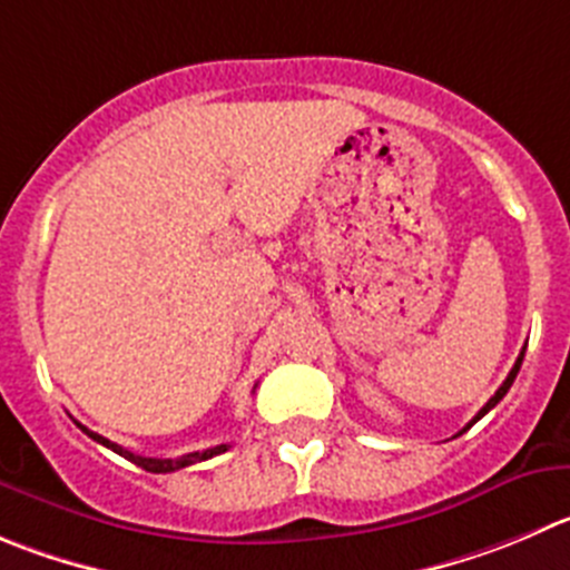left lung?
<instances>
[{
  "instance_id": "obj_1",
  "label": "left lung",
  "mask_w": 570,
  "mask_h": 570,
  "mask_svg": "<svg viewBox=\"0 0 570 570\" xmlns=\"http://www.w3.org/2000/svg\"><path fill=\"white\" fill-rule=\"evenodd\" d=\"M523 352H525V350H520L518 361H514V366H512V372H509V375H507V381H503V383H501V389H498V392H495V394H492V397H490V400H487V405H484V409H481V411H479V414H475V416H473V422H470V425H475V422H479V420H481V416H484V414H487V411H490V409H495V405H498V403H501V400H503V394H507V392H509V386H512V383H514V377H518V372H520V363H523ZM470 425H468V428H470ZM468 428H464V431H468Z\"/></svg>"
}]
</instances>
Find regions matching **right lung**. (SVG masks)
Masks as SVG:
<instances>
[{
    "instance_id": "right-lung-1",
    "label": "right lung",
    "mask_w": 570,
    "mask_h": 570,
    "mask_svg": "<svg viewBox=\"0 0 570 570\" xmlns=\"http://www.w3.org/2000/svg\"><path fill=\"white\" fill-rule=\"evenodd\" d=\"M78 428L86 433V436H91V439H95V442L106 444L108 451L119 453V456L128 459V462H134V464H137V468L148 470V473H173V470L189 468V464H195V462H207V459H213V456H218V453L229 451V444H215V448H207V451L187 453V456H181V459H148V456H137V453L126 451V448H119L117 442H111V439H106V436H100V433L89 431V428H83V425H80V422H78Z\"/></svg>"
}]
</instances>
